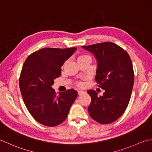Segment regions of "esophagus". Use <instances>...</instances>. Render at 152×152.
<instances>
[{
  "instance_id": "34e87169",
  "label": "esophagus",
  "mask_w": 152,
  "mask_h": 152,
  "mask_svg": "<svg viewBox=\"0 0 152 152\" xmlns=\"http://www.w3.org/2000/svg\"><path fill=\"white\" fill-rule=\"evenodd\" d=\"M84 91H78V94L79 95H81V94H83V93H84Z\"/></svg>"
}]
</instances>
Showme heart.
Masks as SVG:
<instances>
[{
    "mask_svg": "<svg viewBox=\"0 0 152 152\" xmlns=\"http://www.w3.org/2000/svg\"><path fill=\"white\" fill-rule=\"evenodd\" d=\"M87 57H88V56H86V55H80V56H79L78 58H77V61H79L80 60H82V59L85 58H87ZM79 86H82L83 84H82V83H79Z\"/></svg>",
    "mask_w": 152,
    "mask_h": 152,
    "instance_id": "1",
    "label": "heart"
}]
</instances>
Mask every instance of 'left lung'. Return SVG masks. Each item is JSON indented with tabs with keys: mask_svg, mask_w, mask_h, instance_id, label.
<instances>
[{
	"mask_svg": "<svg viewBox=\"0 0 152 152\" xmlns=\"http://www.w3.org/2000/svg\"><path fill=\"white\" fill-rule=\"evenodd\" d=\"M83 48L94 55L97 61L95 80L104 90L98 96L89 90L91 102L89 115L101 124H110L119 119L128 106L134 85V71L129 55L120 46L106 42Z\"/></svg>",
	"mask_w": 152,
	"mask_h": 152,
	"instance_id": "left-lung-1",
	"label": "left lung"
}]
</instances>
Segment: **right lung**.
I'll use <instances>...</instances> for the list:
<instances>
[{
    "instance_id": "right-lung-1",
    "label": "right lung",
    "mask_w": 152,
    "mask_h": 152,
    "mask_svg": "<svg viewBox=\"0 0 152 152\" xmlns=\"http://www.w3.org/2000/svg\"><path fill=\"white\" fill-rule=\"evenodd\" d=\"M77 50L45 48L26 59L21 69L20 88L31 115L43 125L54 126L66 119L77 97L74 89L56 94L52 85L61 75V67Z\"/></svg>"
}]
</instances>
